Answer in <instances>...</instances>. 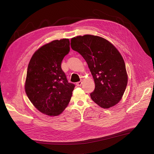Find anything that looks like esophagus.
Segmentation results:
<instances>
[{"instance_id": "1", "label": "esophagus", "mask_w": 154, "mask_h": 154, "mask_svg": "<svg viewBox=\"0 0 154 154\" xmlns=\"http://www.w3.org/2000/svg\"><path fill=\"white\" fill-rule=\"evenodd\" d=\"M82 83H83V82L81 81V82H77L76 83V85L78 86H81L82 85Z\"/></svg>"}]
</instances>
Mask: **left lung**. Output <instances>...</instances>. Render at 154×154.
Wrapping results in <instances>:
<instances>
[{"mask_svg": "<svg viewBox=\"0 0 154 154\" xmlns=\"http://www.w3.org/2000/svg\"><path fill=\"white\" fill-rule=\"evenodd\" d=\"M71 47L83 57L94 79L91 100L103 108L118 103L128 82L125 64L119 51L106 39L90 34L71 38Z\"/></svg>", "mask_w": 154, "mask_h": 154, "instance_id": "obj_1", "label": "left lung"}]
</instances>
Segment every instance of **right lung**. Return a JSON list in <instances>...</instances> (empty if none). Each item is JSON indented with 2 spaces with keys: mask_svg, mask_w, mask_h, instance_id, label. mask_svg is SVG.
<instances>
[{
  "mask_svg": "<svg viewBox=\"0 0 154 154\" xmlns=\"http://www.w3.org/2000/svg\"><path fill=\"white\" fill-rule=\"evenodd\" d=\"M69 40H54L39 48L29 61L25 91L32 105L49 116L60 115L68 106L75 85L61 69L69 53Z\"/></svg>",
  "mask_w": 154,
  "mask_h": 154,
  "instance_id": "add662e5",
  "label": "right lung"
}]
</instances>
